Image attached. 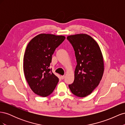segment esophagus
<instances>
[{
  "instance_id": "1",
  "label": "esophagus",
  "mask_w": 125,
  "mask_h": 125,
  "mask_svg": "<svg viewBox=\"0 0 125 125\" xmlns=\"http://www.w3.org/2000/svg\"><path fill=\"white\" fill-rule=\"evenodd\" d=\"M65 75H62L61 76V78H62V79H63L64 78H65Z\"/></svg>"
}]
</instances>
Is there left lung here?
<instances>
[{"mask_svg": "<svg viewBox=\"0 0 125 125\" xmlns=\"http://www.w3.org/2000/svg\"><path fill=\"white\" fill-rule=\"evenodd\" d=\"M77 60L73 82L69 88L75 96L89 95L99 84L104 72L103 56L99 45L92 37L80 34L67 37Z\"/></svg>", "mask_w": 125, "mask_h": 125, "instance_id": "obj_1", "label": "left lung"}]
</instances>
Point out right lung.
Listing matches in <instances>:
<instances>
[{"label":"right lung","instance_id":"obj_1","mask_svg":"<svg viewBox=\"0 0 125 125\" xmlns=\"http://www.w3.org/2000/svg\"><path fill=\"white\" fill-rule=\"evenodd\" d=\"M65 39L62 35L41 34L27 45L23 59L24 73L30 88L37 95L48 96L58 83L59 79L50 66L52 54Z\"/></svg>","mask_w":125,"mask_h":125}]
</instances>
